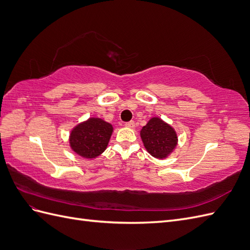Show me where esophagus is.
Returning <instances> with one entry per match:
<instances>
[{
  "label": "esophagus",
  "mask_w": 250,
  "mask_h": 250,
  "mask_svg": "<svg viewBox=\"0 0 250 250\" xmlns=\"http://www.w3.org/2000/svg\"><path fill=\"white\" fill-rule=\"evenodd\" d=\"M125 126L128 127V128H133L134 127V122H133V121H129V122L125 123Z\"/></svg>",
  "instance_id": "obj_1"
}]
</instances>
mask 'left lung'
Returning a JSON list of instances; mask_svg holds the SVG:
<instances>
[{"label": "left lung", "instance_id": "obj_1", "mask_svg": "<svg viewBox=\"0 0 250 250\" xmlns=\"http://www.w3.org/2000/svg\"><path fill=\"white\" fill-rule=\"evenodd\" d=\"M141 138L148 152L163 160L177 145V134L173 128L160 118H152L141 130Z\"/></svg>", "mask_w": 250, "mask_h": 250}]
</instances>
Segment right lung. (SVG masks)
Wrapping results in <instances>:
<instances>
[{
  "label": "right lung",
  "mask_w": 250,
  "mask_h": 250,
  "mask_svg": "<svg viewBox=\"0 0 250 250\" xmlns=\"http://www.w3.org/2000/svg\"><path fill=\"white\" fill-rule=\"evenodd\" d=\"M112 125L99 118H89L73 128L70 146L84 158H95L106 149L112 133Z\"/></svg>",
  "instance_id": "add662e5"
}]
</instances>
